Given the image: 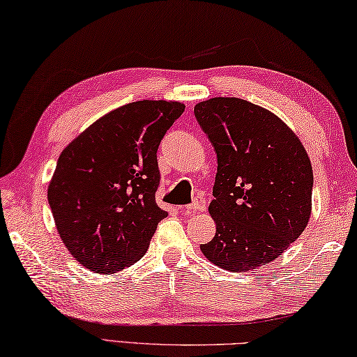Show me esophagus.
Masks as SVG:
<instances>
[{"label":"esophagus","instance_id":"obj_1","mask_svg":"<svg viewBox=\"0 0 357 357\" xmlns=\"http://www.w3.org/2000/svg\"><path fill=\"white\" fill-rule=\"evenodd\" d=\"M206 210V201L199 197V199H196L195 204H191V206H186L185 207V213L186 215H196V213H201Z\"/></svg>","mask_w":357,"mask_h":357}]
</instances>
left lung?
I'll list each match as a JSON object with an SVG mask.
<instances>
[{
  "label": "left lung",
  "instance_id": "1",
  "mask_svg": "<svg viewBox=\"0 0 357 357\" xmlns=\"http://www.w3.org/2000/svg\"><path fill=\"white\" fill-rule=\"evenodd\" d=\"M195 115L218 158L208 206L217 232L201 251L225 271H255L277 259L308 225L310 158L280 116L245 99L210 98L196 104Z\"/></svg>",
  "mask_w": 357,
  "mask_h": 357
}]
</instances>
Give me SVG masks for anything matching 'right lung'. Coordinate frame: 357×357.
<instances>
[{
	"label": "right lung",
	"mask_w": 357,
	"mask_h": 357,
	"mask_svg": "<svg viewBox=\"0 0 357 357\" xmlns=\"http://www.w3.org/2000/svg\"><path fill=\"white\" fill-rule=\"evenodd\" d=\"M177 101H136L110 110L58 158L47 199L56 231L75 261L116 273L142 258L158 223L156 151L183 114Z\"/></svg>",
	"instance_id": "right-lung-1"
}]
</instances>
